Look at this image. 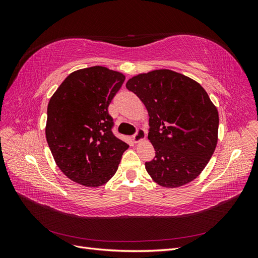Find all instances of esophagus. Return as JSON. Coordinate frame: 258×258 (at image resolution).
Returning a JSON list of instances; mask_svg holds the SVG:
<instances>
[{
  "mask_svg": "<svg viewBox=\"0 0 258 258\" xmlns=\"http://www.w3.org/2000/svg\"><path fill=\"white\" fill-rule=\"evenodd\" d=\"M132 140H134L136 143L143 141V140H145V131L143 129H139L137 134L134 136V138H132Z\"/></svg>",
  "mask_w": 258,
  "mask_h": 258,
  "instance_id": "obj_1",
  "label": "esophagus"
}]
</instances>
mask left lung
<instances>
[{"mask_svg": "<svg viewBox=\"0 0 258 258\" xmlns=\"http://www.w3.org/2000/svg\"><path fill=\"white\" fill-rule=\"evenodd\" d=\"M126 87L150 116L147 138L156 156L145 162L147 173L168 188L194 181L212 157L218 140V112L205 88L168 69L138 74Z\"/></svg>", "mask_w": 258, "mask_h": 258, "instance_id": "obj_1", "label": "left lung"}]
</instances>
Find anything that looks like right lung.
<instances>
[{
	"label": "right lung",
	"instance_id": "1",
	"mask_svg": "<svg viewBox=\"0 0 258 258\" xmlns=\"http://www.w3.org/2000/svg\"><path fill=\"white\" fill-rule=\"evenodd\" d=\"M124 79L105 67L81 69L70 74L49 100L46 140L56 165L75 183L104 185L129 147L112 134L107 112Z\"/></svg>",
	"mask_w": 258,
	"mask_h": 258
}]
</instances>
